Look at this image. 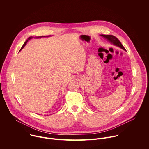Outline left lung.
Masks as SVG:
<instances>
[{"mask_svg": "<svg viewBox=\"0 0 149 149\" xmlns=\"http://www.w3.org/2000/svg\"><path fill=\"white\" fill-rule=\"evenodd\" d=\"M101 36H102L103 38H104L105 39H107L109 42H110L111 44H112L113 45L117 46L121 49H123V50L125 51V48H124V47L123 46V45L121 44V42H120V40L114 36L113 35H100Z\"/></svg>", "mask_w": 149, "mask_h": 149, "instance_id": "left-lung-1", "label": "left lung"}]
</instances>
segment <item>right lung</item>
Returning <instances> with one entry per match:
<instances>
[{
    "label": "right lung",
    "mask_w": 149,
    "mask_h": 149,
    "mask_svg": "<svg viewBox=\"0 0 149 149\" xmlns=\"http://www.w3.org/2000/svg\"><path fill=\"white\" fill-rule=\"evenodd\" d=\"M49 36H51V35H49V36H36V37H33V36H30V37H29L28 38V39L25 41V43L24 44V45H23V46H22V47L21 48V49H20V51H21L22 50L24 47H25V46L26 45V43L28 42V41L29 40H30L31 39H32V38H44V37H49Z\"/></svg>",
    "instance_id": "right-lung-1"
}]
</instances>
